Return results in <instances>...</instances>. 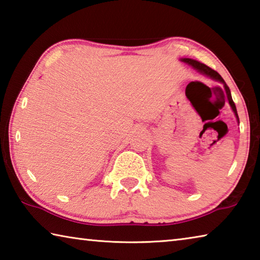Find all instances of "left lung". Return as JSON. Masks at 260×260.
Wrapping results in <instances>:
<instances>
[{
	"instance_id": "obj_1",
	"label": "left lung",
	"mask_w": 260,
	"mask_h": 260,
	"mask_svg": "<svg viewBox=\"0 0 260 260\" xmlns=\"http://www.w3.org/2000/svg\"><path fill=\"white\" fill-rule=\"evenodd\" d=\"M180 60L183 61V63L188 64V65H190V67H192L193 69L197 70V71H199V72L203 73L204 76H208L209 78L213 79V80H217V81H219V82H221V83H222L223 87H225V90H226V95H227L228 102H230L231 108H232V110H233V111H234V113H235L237 121H239V116H237V111H236L235 103L233 102V99H232V95H231L230 87H228V86L226 85V82H225V80H223V79L221 78V76H220V74H219L217 71H214V70H212L211 68L206 67L205 64L201 63V61H199V60H195V59H191V58H181Z\"/></svg>"
}]
</instances>
